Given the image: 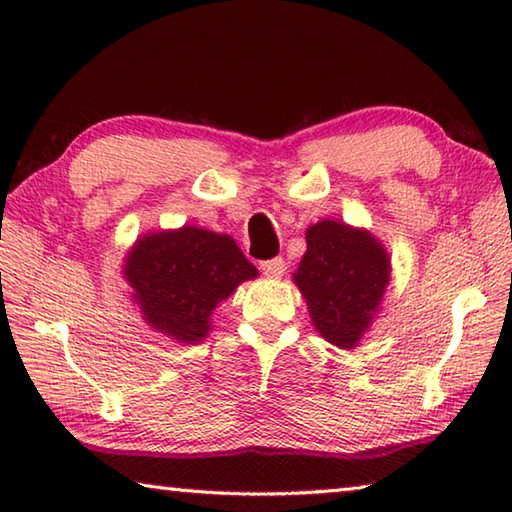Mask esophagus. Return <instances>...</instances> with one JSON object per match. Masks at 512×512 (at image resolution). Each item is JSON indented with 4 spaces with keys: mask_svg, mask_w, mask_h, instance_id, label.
<instances>
[{
    "mask_svg": "<svg viewBox=\"0 0 512 512\" xmlns=\"http://www.w3.org/2000/svg\"><path fill=\"white\" fill-rule=\"evenodd\" d=\"M259 268H262V273L266 277H280L284 271H287V262H284L282 257H273L259 264Z\"/></svg>",
    "mask_w": 512,
    "mask_h": 512,
    "instance_id": "34e87169",
    "label": "esophagus"
}]
</instances>
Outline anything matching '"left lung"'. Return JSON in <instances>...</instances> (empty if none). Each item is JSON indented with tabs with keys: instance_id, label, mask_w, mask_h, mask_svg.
<instances>
[{
	"instance_id": "8db88e82",
	"label": "left lung",
	"mask_w": 512,
	"mask_h": 512,
	"mask_svg": "<svg viewBox=\"0 0 512 512\" xmlns=\"http://www.w3.org/2000/svg\"><path fill=\"white\" fill-rule=\"evenodd\" d=\"M388 257L368 232L339 221L307 230V253L293 275L323 339L354 348L388 284Z\"/></svg>"
}]
</instances>
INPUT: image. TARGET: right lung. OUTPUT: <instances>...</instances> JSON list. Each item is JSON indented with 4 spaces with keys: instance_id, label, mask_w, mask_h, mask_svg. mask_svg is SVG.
<instances>
[{
    "instance_id": "obj_1",
    "label": "right lung",
    "mask_w": 512,
    "mask_h": 512,
    "mask_svg": "<svg viewBox=\"0 0 512 512\" xmlns=\"http://www.w3.org/2000/svg\"><path fill=\"white\" fill-rule=\"evenodd\" d=\"M255 275L235 239L192 225L140 239L126 262L146 323L183 343L203 341L212 309Z\"/></svg>"
}]
</instances>
